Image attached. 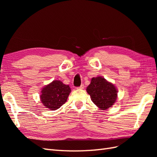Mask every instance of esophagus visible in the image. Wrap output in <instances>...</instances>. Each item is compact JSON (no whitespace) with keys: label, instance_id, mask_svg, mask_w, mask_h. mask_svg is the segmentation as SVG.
<instances>
[{"label":"esophagus","instance_id":"esophagus-1","mask_svg":"<svg viewBox=\"0 0 157 157\" xmlns=\"http://www.w3.org/2000/svg\"><path fill=\"white\" fill-rule=\"evenodd\" d=\"M84 84H82L80 86H79V87H77V89H79V90L84 89Z\"/></svg>","mask_w":157,"mask_h":157}]
</instances>
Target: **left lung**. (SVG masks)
Returning a JSON list of instances; mask_svg holds the SVG:
<instances>
[{"label":"left lung","mask_w":157,"mask_h":157,"mask_svg":"<svg viewBox=\"0 0 157 157\" xmlns=\"http://www.w3.org/2000/svg\"><path fill=\"white\" fill-rule=\"evenodd\" d=\"M86 90L92 101L102 110L107 109L114 105L117 96L115 86L102 77L93 78Z\"/></svg>","instance_id":"left-lung-1"}]
</instances>
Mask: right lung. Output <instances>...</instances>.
I'll use <instances>...</instances> for the list:
<instances>
[{
  "label": "right lung",
  "instance_id": "add662e5",
  "mask_svg": "<svg viewBox=\"0 0 157 157\" xmlns=\"http://www.w3.org/2000/svg\"><path fill=\"white\" fill-rule=\"evenodd\" d=\"M70 92L69 86L55 80L42 89L40 99L46 108L55 111L65 104Z\"/></svg>",
  "mask_w": 157,
  "mask_h": 157
}]
</instances>
